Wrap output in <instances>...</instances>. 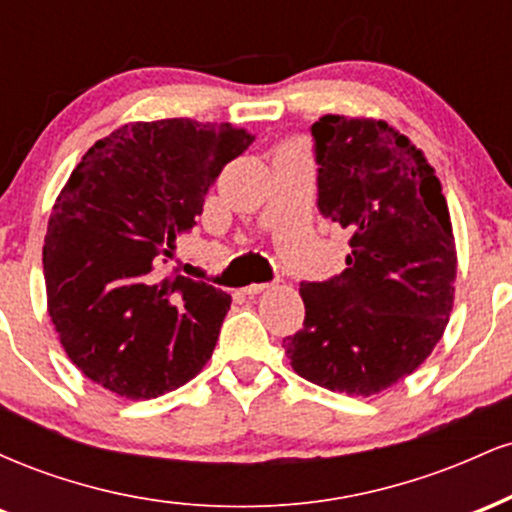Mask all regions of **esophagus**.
Segmentation results:
<instances>
[{
    "mask_svg": "<svg viewBox=\"0 0 512 512\" xmlns=\"http://www.w3.org/2000/svg\"><path fill=\"white\" fill-rule=\"evenodd\" d=\"M264 289H269V284H250V286H245L243 293L252 298V296H257V293H262Z\"/></svg>",
    "mask_w": 512,
    "mask_h": 512,
    "instance_id": "esophagus-1",
    "label": "esophagus"
}]
</instances>
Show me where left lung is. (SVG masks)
Instances as JSON below:
<instances>
[{"label":"left lung","instance_id":"8db88e82","mask_svg":"<svg viewBox=\"0 0 512 512\" xmlns=\"http://www.w3.org/2000/svg\"><path fill=\"white\" fill-rule=\"evenodd\" d=\"M317 209L349 233L346 269L301 281L293 370L370 397L414 373L443 337L455 296L450 211L428 161L387 122L325 115L310 127Z\"/></svg>","mask_w":512,"mask_h":512}]
</instances>
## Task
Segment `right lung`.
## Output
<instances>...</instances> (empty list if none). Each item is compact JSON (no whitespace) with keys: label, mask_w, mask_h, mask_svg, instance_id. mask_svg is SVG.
Here are the masks:
<instances>
[{"label":"right lung","mask_w":512,"mask_h":512,"mask_svg":"<svg viewBox=\"0 0 512 512\" xmlns=\"http://www.w3.org/2000/svg\"><path fill=\"white\" fill-rule=\"evenodd\" d=\"M252 144L245 129L173 117L96 142L52 207L48 310L72 363L129 399L178 390L209 361L231 296L166 274L211 182Z\"/></svg>","instance_id":"1"}]
</instances>
